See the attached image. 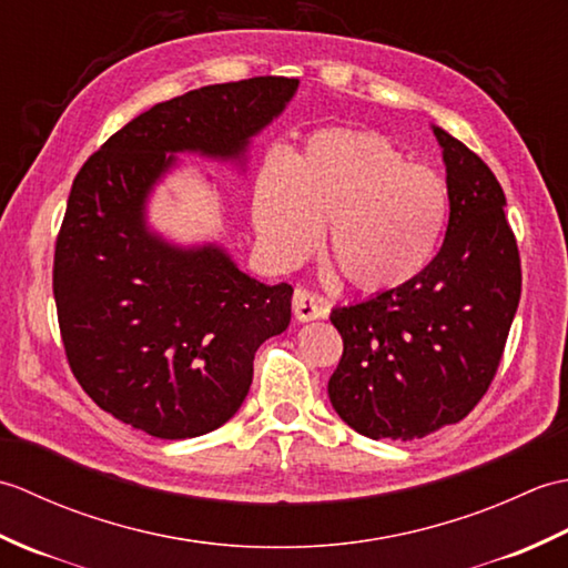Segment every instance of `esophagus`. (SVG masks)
<instances>
[{
    "label": "esophagus",
    "instance_id": "34e87169",
    "mask_svg": "<svg viewBox=\"0 0 568 568\" xmlns=\"http://www.w3.org/2000/svg\"><path fill=\"white\" fill-rule=\"evenodd\" d=\"M293 312L297 322H312V320H322L329 315V305L324 300L310 291H295L293 295Z\"/></svg>",
    "mask_w": 568,
    "mask_h": 568
}]
</instances>
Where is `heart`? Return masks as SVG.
Listing matches in <instances>:
<instances>
[{
  "mask_svg": "<svg viewBox=\"0 0 568 568\" xmlns=\"http://www.w3.org/2000/svg\"><path fill=\"white\" fill-rule=\"evenodd\" d=\"M446 214L437 173L354 129L315 131L287 163H265L253 190V226L275 268L303 263L329 224L327 256L361 293L395 291L425 271Z\"/></svg>",
  "mask_w": 568,
  "mask_h": 568,
  "instance_id": "1",
  "label": "heart"
}]
</instances>
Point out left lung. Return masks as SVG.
Instances as JSON below:
<instances>
[{"instance_id": "1", "label": "left lung", "mask_w": 568, "mask_h": 568, "mask_svg": "<svg viewBox=\"0 0 568 568\" xmlns=\"http://www.w3.org/2000/svg\"><path fill=\"white\" fill-rule=\"evenodd\" d=\"M446 168L449 224L413 281L334 307L344 339L327 393L371 439H419L456 425L496 376L520 303L523 273L503 187L462 141L432 126Z\"/></svg>"}]
</instances>
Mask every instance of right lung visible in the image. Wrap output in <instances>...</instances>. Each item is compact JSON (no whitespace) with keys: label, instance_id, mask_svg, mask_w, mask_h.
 <instances>
[{"label":"right lung","instance_id":"obj_1","mask_svg":"<svg viewBox=\"0 0 568 568\" xmlns=\"http://www.w3.org/2000/svg\"><path fill=\"white\" fill-rule=\"evenodd\" d=\"M300 80L207 84L151 106L90 155L55 241L53 295L70 368L104 413L159 439L236 415L258 346L291 324L293 287L239 271L222 244H175L149 220L178 155L246 173L253 136Z\"/></svg>","mask_w":568,"mask_h":568}]
</instances>
